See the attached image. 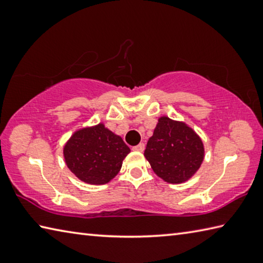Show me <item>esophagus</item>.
<instances>
[{"instance_id":"esophagus-1","label":"esophagus","mask_w":263,"mask_h":263,"mask_svg":"<svg viewBox=\"0 0 263 263\" xmlns=\"http://www.w3.org/2000/svg\"><path fill=\"white\" fill-rule=\"evenodd\" d=\"M132 149L137 151V152H142V151L145 149V145L142 144V142H140V144H138L137 146H135V147H133Z\"/></svg>"}]
</instances>
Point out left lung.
I'll return each instance as SVG.
<instances>
[{
  "label": "left lung",
  "mask_w": 263,
  "mask_h": 263,
  "mask_svg": "<svg viewBox=\"0 0 263 263\" xmlns=\"http://www.w3.org/2000/svg\"><path fill=\"white\" fill-rule=\"evenodd\" d=\"M144 155L155 174L163 181L182 183L201 167L204 147L193 128L184 123L161 117L147 141Z\"/></svg>",
  "instance_id": "8db88e82"
}]
</instances>
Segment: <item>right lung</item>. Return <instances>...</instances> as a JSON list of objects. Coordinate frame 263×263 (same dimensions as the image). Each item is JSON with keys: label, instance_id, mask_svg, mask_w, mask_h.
Listing matches in <instances>:
<instances>
[{"label": "right lung", "instance_id": "obj_1", "mask_svg": "<svg viewBox=\"0 0 263 263\" xmlns=\"http://www.w3.org/2000/svg\"><path fill=\"white\" fill-rule=\"evenodd\" d=\"M128 146L103 124L79 130L64 147L70 172L89 184H105L121 171Z\"/></svg>", "mask_w": 263, "mask_h": 263}]
</instances>
